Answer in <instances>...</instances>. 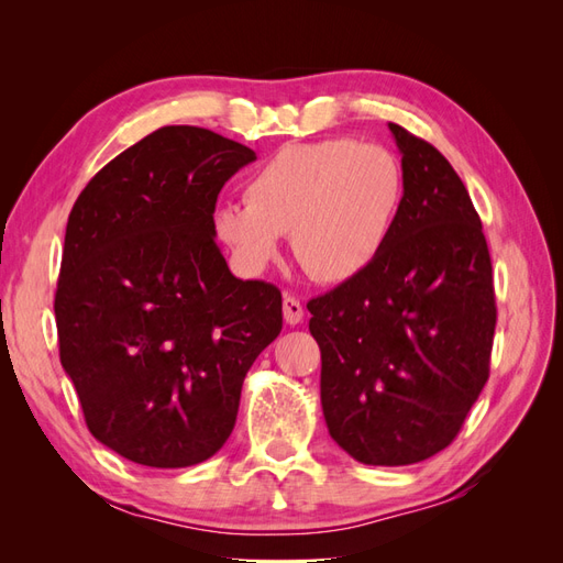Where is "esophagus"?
I'll return each mask as SVG.
<instances>
[{"instance_id":"34e87169","label":"esophagus","mask_w":563,"mask_h":563,"mask_svg":"<svg viewBox=\"0 0 563 563\" xmlns=\"http://www.w3.org/2000/svg\"><path fill=\"white\" fill-rule=\"evenodd\" d=\"M305 317V308L302 302L291 296V294H284V319L286 323H291V327H296V323H300Z\"/></svg>"}]
</instances>
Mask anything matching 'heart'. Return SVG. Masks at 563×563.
<instances>
[{
    "label": "heart",
    "mask_w": 563,
    "mask_h": 563,
    "mask_svg": "<svg viewBox=\"0 0 563 563\" xmlns=\"http://www.w3.org/2000/svg\"><path fill=\"white\" fill-rule=\"evenodd\" d=\"M401 192L399 162L380 145H288L246 180V203L213 211L211 228L246 275H261L291 232L296 261L314 279L347 282L378 258Z\"/></svg>",
    "instance_id": "obj_1"
}]
</instances>
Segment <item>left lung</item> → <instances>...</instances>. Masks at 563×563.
<instances>
[{
	"label": "left lung",
	"instance_id": "left-lung-1",
	"mask_svg": "<svg viewBox=\"0 0 563 563\" xmlns=\"http://www.w3.org/2000/svg\"><path fill=\"white\" fill-rule=\"evenodd\" d=\"M404 197L378 258L308 302L321 408L364 465H413L457 437L490 371L493 267L479 213L449 159L389 124Z\"/></svg>",
	"mask_w": 563,
	"mask_h": 563
}]
</instances>
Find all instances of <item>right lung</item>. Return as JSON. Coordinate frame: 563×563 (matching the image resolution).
<instances>
[{"mask_svg": "<svg viewBox=\"0 0 563 563\" xmlns=\"http://www.w3.org/2000/svg\"><path fill=\"white\" fill-rule=\"evenodd\" d=\"M255 159L199 126H162L84 187L67 218L56 327L89 432L131 463L190 467L225 444L282 291L236 279L211 218Z\"/></svg>", "mask_w": 563, "mask_h": 563, "instance_id": "1", "label": "right lung"}]
</instances>
